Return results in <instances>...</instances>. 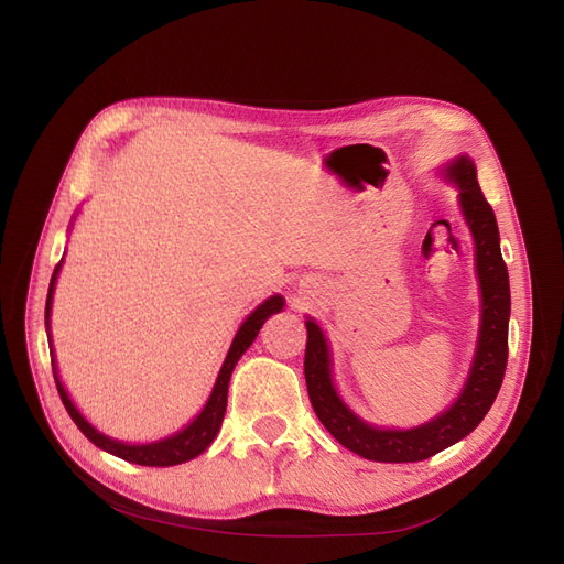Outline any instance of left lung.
Listing matches in <instances>:
<instances>
[{
	"instance_id": "obj_1",
	"label": "left lung",
	"mask_w": 564,
	"mask_h": 564,
	"mask_svg": "<svg viewBox=\"0 0 564 564\" xmlns=\"http://www.w3.org/2000/svg\"><path fill=\"white\" fill-rule=\"evenodd\" d=\"M449 176L458 185L460 209H464L473 232L477 278H480L482 289V324L475 362L464 392H460V398L454 402L449 412L412 431L371 429V425L357 419L336 395L329 371L327 340H324V334L313 319L305 322L308 340H305L303 371L315 414L340 445L369 460L409 464V460H423L447 449L460 437L473 433L477 423L485 419L489 406L499 395L506 373L510 286L508 268L499 247L497 216H494V209L480 191L475 164L468 158H458L449 166Z\"/></svg>"
}]
</instances>
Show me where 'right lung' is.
Returning <instances> with one entry per match:
<instances>
[{
	"label": "right lung",
	"instance_id": "right-lung-1",
	"mask_svg": "<svg viewBox=\"0 0 564 564\" xmlns=\"http://www.w3.org/2000/svg\"><path fill=\"white\" fill-rule=\"evenodd\" d=\"M61 263L56 265L54 275H51V284H48L46 327H48V313H51V294H54V284H56V275H58ZM282 305H284L282 296H270L265 303H261L259 308H256L245 319V324L240 327V332H237L232 346L228 350V357H226L224 367H220V371H218V379H216V386L212 390L209 402L204 404L202 414L191 425H185L181 433H176L172 437L160 440V442H152V445H122V442L110 440L104 433H98L96 429H91L87 421H84V416L77 412L75 404L70 402V398H67V392H65L63 383L58 381V373L54 369L58 395H61V400H63V404L67 409V414H70V419L77 423V429L84 435H87L96 447L106 449V452H110V454H115L119 458H124V460H129V464H139V466H178V464H185V460L199 456L214 442V437H216V433L220 429V423H224V414H226L230 373H232L237 360H240V357H242V352L253 344V338L259 336L263 322L272 313H280ZM51 365H54V360H51Z\"/></svg>",
	"mask_w": 564,
	"mask_h": 564
}]
</instances>
